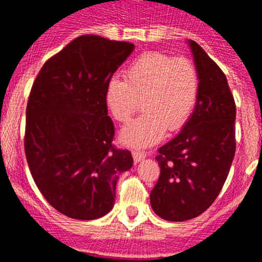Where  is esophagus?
I'll return each mask as SVG.
<instances>
[{"mask_svg": "<svg viewBox=\"0 0 262 262\" xmlns=\"http://www.w3.org/2000/svg\"><path fill=\"white\" fill-rule=\"evenodd\" d=\"M133 158H134V161H136V162H141V161H143L144 158H146V153L141 152V150H134Z\"/></svg>", "mask_w": 262, "mask_h": 262, "instance_id": "1", "label": "esophagus"}]
</instances>
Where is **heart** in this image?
Masks as SVG:
<instances>
[{"mask_svg":"<svg viewBox=\"0 0 262 262\" xmlns=\"http://www.w3.org/2000/svg\"><path fill=\"white\" fill-rule=\"evenodd\" d=\"M199 96V73L187 58L150 52L134 60L125 80L113 77L105 90V104L113 118L128 121L139 109L144 114L124 126L120 139L129 147H148L163 138L166 129H181Z\"/></svg>","mask_w":262,"mask_h":262,"instance_id":"b5f03b06","label":"heart"}]
</instances>
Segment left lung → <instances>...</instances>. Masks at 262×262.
I'll use <instances>...</instances> for the list:
<instances>
[{"label":"left lung","instance_id":"obj_1","mask_svg":"<svg viewBox=\"0 0 262 262\" xmlns=\"http://www.w3.org/2000/svg\"><path fill=\"white\" fill-rule=\"evenodd\" d=\"M189 46L199 96L182 130L158 149L161 173L149 195L155 213L171 222L195 218L213 204L236 152V104L226 76L199 44Z\"/></svg>","mask_w":262,"mask_h":262}]
</instances>
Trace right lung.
I'll use <instances>...</instances> for the list:
<instances>
[{
	"mask_svg": "<svg viewBox=\"0 0 262 262\" xmlns=\"http://www.w3.org/2000/svg\"><path fill=\"white\" fill-rule=\"evenodd\" d=\"M134 46L82 35L49 58L26 106L25 155L36 186L58 212L92 221L114 207L119 175L133 166L113 146L105 90Z\"/></svg>",
	"mask_w": 262,
	"mask_h": 262,
	"instance_id": "right-lung-1",
	"label": "right lung"
}]
</instances>
